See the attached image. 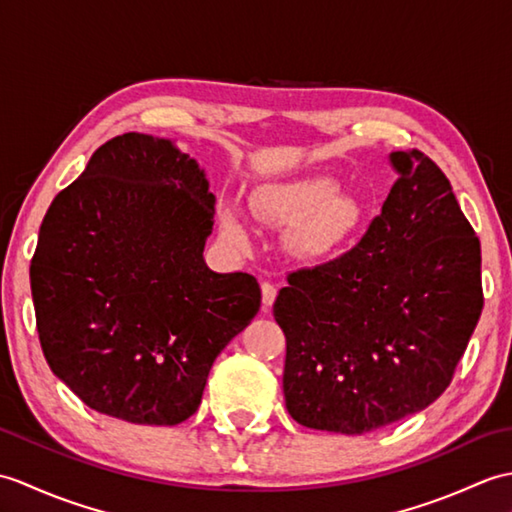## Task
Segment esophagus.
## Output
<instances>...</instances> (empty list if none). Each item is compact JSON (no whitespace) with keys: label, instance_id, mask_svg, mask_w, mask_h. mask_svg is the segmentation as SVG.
Listing matches in <instances>:
<instances>
[{"label":"esophagus","instance_id":"1","mask_svg":"<svg viewBox=\"0 0 512 512\" xmlns=\"http://www.w3.org/2000/svg\"><path fill=\"white\" fill-rule=\"evenodd\" d=\"M275 297H277V288H275L273 284H268V281H264V284H262V303H264V312H268L270 308H273Z\"/></svg>","mask_w":512,"mask_h":512}]
</instances>
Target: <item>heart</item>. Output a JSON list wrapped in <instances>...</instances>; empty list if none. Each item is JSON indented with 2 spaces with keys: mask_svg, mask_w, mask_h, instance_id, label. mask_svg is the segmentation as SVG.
I'll use <instances>...</instances> for the list:
<instances>
[{
  "mask_svg": "<svg viewBox=\"0 0 512 512\" xmlns=\"http://www.w3.org/2000/svg\"><path fill=\"white\" fill-rule=\"evenodd\" d=\"M339 187L330 178H310L268 191L259 211L279 224H298L295 244L303 255L323 257L339 250L358 226V209L352 200L339 198ZM222 231L242 244L244 224L235 211H224Z\"/></svg>",
  "mask_w": 512,
  "mask_h": 512,
  "instance_id": "obj_1",
  "label": "heart"
}]
</instances>
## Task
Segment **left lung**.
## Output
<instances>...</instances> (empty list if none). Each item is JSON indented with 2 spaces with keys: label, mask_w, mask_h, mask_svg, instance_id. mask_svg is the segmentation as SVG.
Segmentation results:
<instances>
[{
  "label": "left lung",
  "mask_w": 512,
  "mask_h": 512,
  "mask_svg": "<svg viewBox=\"0 0 512 512\" xmlns=\"http://www.w3.org/2000/svg\"><path fill=\"white\" fill-rule=\"evenodd\" d=\"M383 211L350 253L288 275L284 396L303 427L361 436L429 407L451 385L482 314V250L449 178L394 151Z\"/></svg>",
  "instance_id": "obj_1"
}]
</instances>
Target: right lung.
Here are the masks:
<instances>
[{
	"instance_id": "obj_1",
	"label": "right lung",
	"mask_w": 512,
	"mask_h": 512,
	"mask_svg": "<svg viewBox=\"0 0 512 512\" xmlns=\"http://www.w3.org/2000/svg\"><path fill=\"white\" fill-rule=\"evenodd\" d=\"M215 195L198 162L129 132L52 200L30 262L43 356L90 409L178 424L262 303L248 273H213Z\"/></svg>"
}]
</instances>
